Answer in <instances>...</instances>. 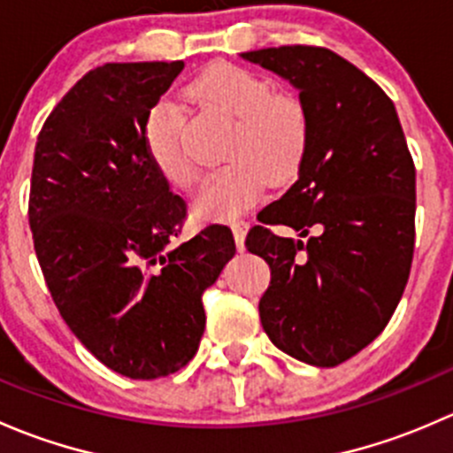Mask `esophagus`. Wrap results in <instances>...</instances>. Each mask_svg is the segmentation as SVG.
Wrapping results in <instances>:
<instances>
[{"mask_svg":"<svg viewBox=\"0 0 453 453\" xmlns=\"http://www.w3.org/2000/svg\"><path fill=\"white\" fill-rule=\"evenodd\" d=\"M248 221H234L232 223V232H234V241H236V250L243 252L245 250V234H248Z\"/></svg>","mask_w":453,"mask_h":453,"instance_id":"esophagus-1","label":"esophagus"}]
</instances>
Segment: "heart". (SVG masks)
<instances>
[{
	"label": "heart",
	"mask_w": 453,
	"mask_h": 453,
	"mask_svg": "<svg viewBox=\"0 0 453 453\" xmlns=\"http://www.w3.org/2000/svg\"><path fill=\"white\" fill-rule=\"evenodd\" d=\"M203 109L232 122L223 142L227 164L210 173L195 193L193 210L201 219H234L263 193L265 180H294L311 149V113L291 94H276L263 76L239 65H221L193 85ZM146 149L171 184L190 186L197 166L186 149L184 116L175 103L155 104L146 122Z\"/></svg>",
	"instance_id": "obj_1"
}]
</instances>
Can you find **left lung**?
<instances>
[{"label":"left lung","mask_w":453,"mask_h":453,"mask_svg":"<svg viewBox=\"0 0 453 453\" xmlns=\"http://www.w3.org/2000/svg\"><path fill=\"white\" fill-rule=\"evenodd\" d=\"M241 57L289 81L313 125L298 180L260 210L245 239L272 269L260 324L282 353L333 368L386 328L408 285L412 155L386 91L340 54L280 45ZM269 225L294 226L308 241L278 237Z\"/></svg>","instance_id":"8db88e82"}]
</instances>
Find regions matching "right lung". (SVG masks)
<instances>
[{"mask_svg": "<svg viewBox=\"0 0 453 453\" xmlns=\"http://www.w3.org/2000/svg\"><path fill=\"white\" fill-rule=\"evenodd\" d=\"M184 61L104 63L52 109L35 146L28 219L58 313L98 362L129 379L195 357L201 296L236 252L227 226L175 243L186 201L146 149L150 109Z\"/></svg>", "mask_w": 453, "mask_h": 453, "instance_id": "add662e5", "label": "right lung"}]
</instances>
